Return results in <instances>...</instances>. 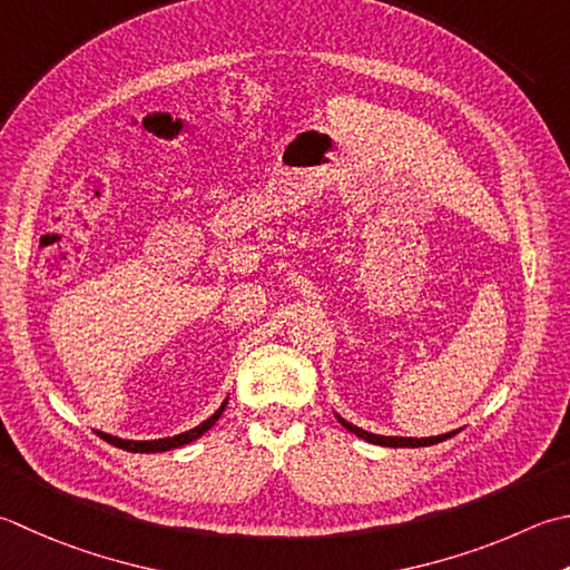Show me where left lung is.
Listing matches in <instances>:
<instances>
[{
	"label": "left lung",
	"mask_w": 570,
	"mask_h": 570,
	"mask_svg": "<svg viewBox=\"0 0 570 570\" xmlns=\"http://www.w3.org/2000/svg\"><path fill=\"white\" fill-rule=\"evenodd\" d=\"M336 417H338V422H341L345 430H351L353 434H358V438L365 440V442L381 444V448H430V444H438V442L448 440V438H452V434H454V432H444V434H434V438H385V434H373V432H367V430H363L358 425H353V422L343 420L338 412H336Z\"/></svg>",
	"instance_id": "left-lung-1"
}]
</instances>
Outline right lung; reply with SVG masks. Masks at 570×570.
<instances>
[{"instance_id": "obj_1", "label": "right lung", "mask_w": 570, "mask_h": 570, "mask_svg": "<svg viewBox=\"0 0 570 570\" xmlns=\"http://www.w3.org/2000/svg\"><path fill=\"white\" fill-rule=\"evenodd\" d=\"M227 407V400L217 407L215 415H209L205 422H199L197 428L187 430V432H180V434H173V438H160V440H122V438H116V434H108V432H100L96 430V434H100V440H106L114 444V448H120L126 452H167V450H177V448H185V444L195 442L197 438H203V434L215 425V422L222 417V412H225Z\"/></svg>"}]
</instances>
